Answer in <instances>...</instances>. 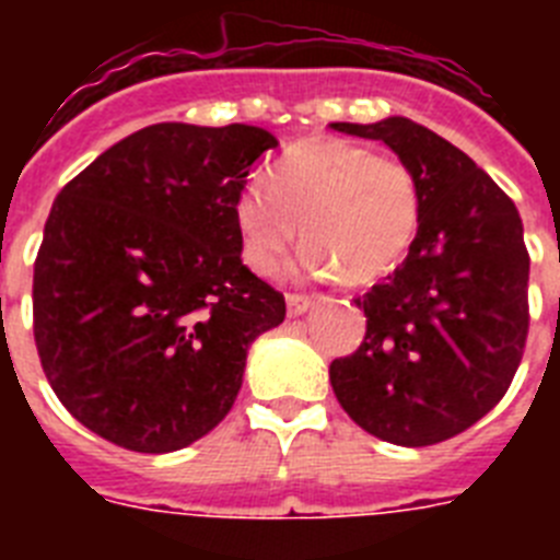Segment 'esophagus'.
Here are the masks:
<instances>
[{
	"label": "esophagus",
	"instance_id": "34e87169",
	"mask_svg": "<svg viewBox=\"0 0 560 560\" xmlns=\"http://www.w3.org/2000/svg\"><path fill=\"white\" fill-rule=\"evenodd\" d=\"M314 307V302L307 296H299V293H288V314L290 316H302Z\"/></svg>",
	"mask_w": 560,
	"mask_h": 560
}]
</instances>
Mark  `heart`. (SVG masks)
I'll use <instances>...</instances> for the list:
<instances>
[{
    "mask_svg": "<svg viewBox=\"0 0 560 560\" xmlns=\"http://www.w3.org/2000/svg\"><path fill=\"white\" fill-rule=\"evenodd\" d=\"M232 218L241 258L264 279L281 270L302 223L307 270L340 272L346 284L369 288L407 258L421 197L398 156L342 139H305L281 156L270 186H244Z\"/></svg>",
    "mask_w": 560,
    "mask_h": 560,
    "instance_id": "1",
    "label": "heart"
}]
</instances>
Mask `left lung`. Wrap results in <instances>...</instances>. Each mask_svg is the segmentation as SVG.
<instances>
[{
	"label": "left lung",
	"mask_w": 560,
	"mask_h": 560,
	"mask_svg": "<svg viewBox=\"0 0 560 560\" xmlns=\"http://www.w3.org/2000/svg\"><path fill=\"white\" fill-rule=\"evenodd\" d=\"M331 127L386 144L421 197L409 255L358 299L366 337L328 369L334 395L383 442H444L491 412L521 366L529 331L521 214L468 153L409 118Z\"/></svg>",
	"instance_id": "obj_1"
}]
</instances>
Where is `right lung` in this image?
I'll return each instance as SVG.
<instances>
[{"label": "right lung", "instance_id": "obj_1", "mask_svg": "<svg viewBox=\"0 0 560 560\" xmlns=\"http://www.w3.org/2000/svg\"><path fill=\"white\" fill-rule=\"evenodd\" d=\"M264 127L136 130L57 194L34 261V340L83 427L136 453L214 430L284 296L241 261L235 206Z\"/></svg>", "mask_w": 560, "mask_h": 560}]
</instances>
